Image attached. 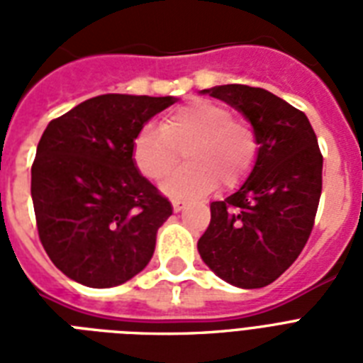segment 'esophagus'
Returning <instances> with one entry per match:
<instances>
[{
  "mask_svg": "<svg viewBox=\"0 0 363 363\" xmlns=\"http://www.w3.org/2000/svg\"><path fill=\"white\" fill-rule=\"evenodd\" d=\"M184 207H186V201H182V199H173V211H175V213L182 211Z\"/></svg>",
  "mask_w": 363,
  "mask_h": 363,
  "instance_id": "34e87169",
  "label": "esophagus"
}]
</instances>
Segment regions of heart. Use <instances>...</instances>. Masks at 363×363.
<instances>
[{
  "label": "heart",
  "instance_id": "obj_1",
  "mask_svg": "<svg viewBox=\"0 0 363 363\" xmlns=\"http://www.w3.org/2000/svg\"><path fill=\"white\" fill-rule=\"evenodd\" d=\"M258 135L247 118L232 116L226 105L192 99L169 111L158 128L145 125L133 139L131 158L143 177L158 182L175 169L186 148L184 167L164 182L173 199H194L238 186L258 156Z\"/></svg>",
  "mask_w": 363,
  "mask_h": 363
}]
</instances>
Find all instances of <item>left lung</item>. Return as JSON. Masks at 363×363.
<instances>
[{
  "instance_id": "obj_1",
  "label": "left lung",
  "mask_w": 363,
  "mask_h": 363,
  "mask_svg": "<svg viewBox=\"0 0 363 363\" xmlns=\"http://www.w3.org/2000/svg\"><path fill=\"white\" fill-rule=\"evenodd\" d=\"M245 115L258 156L238 192L211 203L199 256L222 281L264 288L296 262L315 226L322 154L309 118L264 88L224 84L203 90Z\"/></svg>"
}]
</instances>
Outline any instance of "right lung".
I'll return each mask as SVG.
<instances>
[{"label": "right lung", "mask_w": 363, "mask_h": 363, "mask_svg": "<svg viewBox=\"0 0 363 363\" xmlns=\"http://www.w3.org/2000/svg\"><path fill=\"white\" fill-rule=\"evenodd\" d=\"M175 98L104 94L50 121L31 165L37 232L64 275L111 288L147 267L169 199L139 173L131 145Z\"/></svg>", "instance_id": "1"}]
</instances>
